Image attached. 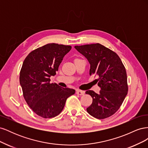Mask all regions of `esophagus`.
I'll list each match as a JSON object with an SVG mask.
<instances>
[{"label": "esophagus", "instance_id": "esophagus-1", "mask_svg": "<svg viewBox=\"0 0 148 148\" xmlns=\"http://www.w3.org/2000/svg\"><path fill=\"white\" fill-rule=\"evenodd\" d=\"M76 93L77 94V95H84V91H82V90H79V89H78V90H77V91H76Z\"/></svg>", "mask_w": 148, "mask_h": 148}]
</instances>
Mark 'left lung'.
<instances>
[{
	"label": "left lung",
	"instance_id": "obj_1",
	"mask_svg": "<svg viewBox=\"0 0 148 148\" xmlns=\"http://www.w3.org/2000/svg\"><path fill=\"white\" fill-rule=\"evenodd\" d=\"M75 49L90 64L89 74L97 75L95 79L101 88L99 94L88 90L92 97L88 112L97 119H104L117 112L128 93L126 70L119 56L99 43L76 46Z\"/></svg>",
	"mask_w": 148,
	"mask_h": 148
}]
</instances>
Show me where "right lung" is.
I'll list each match as a JSON object with an SVG mask.
<instances>
[{
  "label": "right lung",
  "mask_w": 148,
  "mask_h": 148,
  "mask_svg": "<svg viewBox=\"0 0 148 148\" xmlns=\"http://www.w3.org/2000/svg\"><path fill=\"white\" fill-rule=\"evenodd\" d=\"M71 46L49 43L26 56L20 73V83L26 103L35 114L44 119L55 117L63 110L73 89L51 83Z\"/></svg>",
  "instance_id": "add662e5"
}]
</instances>
